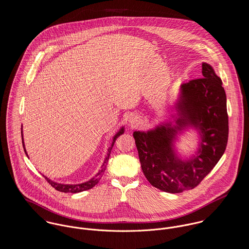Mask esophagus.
<instances>
[{"instance_id": "obj_1", "label": "esophagus", "mask_w": 249, "mask_h": 249, "mask_svg": "<svg viewBox=\"0 0 249 249\" xmlns=\"http://www.w3.org/2000/svg\"><path fill=\"white\" fill-rule=\"evenodd\" d=\"M140 117L138 116V115H136V114H133V115H131L130 117H129V120H128V122H129V124L132 126V127H135L136 125H138L139 124H140Z\"/></svg>"}]
</instances>
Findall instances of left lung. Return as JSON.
<instances>
[{
	"mask_svg": "<svg viewBox=\"0 0 249 249\" xmlns=\"http://www.w3.org/2000/svg\"><path fill=\"white\" fill-rule=\"evenodd\" d=\"M202 77L181 85L176 125L162 124L147 132L135 131L142 173L155 188L178 194L196 188L216 165L228 140L226 95L213 68L202 63ZM187 126L200 130L201 146L196 157L179 160L172 148L178 131Z\"/></svg>",
	"mask_w": 249,
	"mask_h": 249,
	"instance_id": "obj_1",
	"label": "left lung"
}]
</instances>
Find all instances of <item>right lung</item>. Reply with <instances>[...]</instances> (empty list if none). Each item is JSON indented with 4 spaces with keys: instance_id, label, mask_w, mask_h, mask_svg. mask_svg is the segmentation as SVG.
I'll use <instances>...</instances> for the list:
<instances>
[{
    "instance_id": "obj_1",
    "label": "right lung",
    "mask_w": 249,
    "mask_h": 249,
    "mask_svg": "<svg viewBox=\"0 0 249 249\" xmlns=\"http://www.w3.org/2000/svg\"><path fill=\"white\" fill-rule=\"evenodd\" d=\"M22 126H23V125H22ZM21 130H22V128H21ZM124 127H122V128L119 130V132H118V133L113 137V141H112V143H111L110 147L108 148L107 158H106V160H105V162H104V164H103V166H102V169H101V170H100V172L96 175V177H95V178L90 179L89 181L84 182V183H81V184H76V185H69V184H68V185H66V184H59V183L53 182V181L50 180L49 178H46L45 176H43V177L47 179V181H48V182H49V183H50V184H51V185H52L55 190H57V191H59V192H62V193H72V194H75V193L83 192V191H86V190H89V189L93 188L95 185H97V184H98V182L101 180V178L103 177V175H104V173H105V171H106V169H107V162H108V159H109V156H110V153H111V149H112V147H113L114 143L116 142L117 138H118L120 135H122V134L124 133ZM21 134H22V142H23L24 150H25V153H26V154H27V156H28V153H27L26 148H25V143H24L23 131H21Z\"/></svg>"
}]
</instances>
